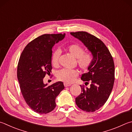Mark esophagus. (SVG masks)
<instances>
[{
  "label": "esophagus",
  "mask_w": 132,
  "mask_h": 132,
  "mask_svg": "<svg viewBox=\"0 0 132 132\" xmlns=\"http://www.w3.org/2000/svg\"><path fill=\"white\" fill-rule=\"evenodd\" d=\"M64 87H69V86H70L71 84H68V83H64Z\"/></svg>",
  "instance_id": "34e87169"
}]
</instances>
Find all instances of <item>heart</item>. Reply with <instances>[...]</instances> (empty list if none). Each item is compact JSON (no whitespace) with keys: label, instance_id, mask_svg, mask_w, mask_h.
Segmentation results:
<instances>
[{"label":"heart","instance_id":"1","mask_svg":"<svg viewBox=\"0 0 132 132\" xmlns=\"http://www.w3.org/2000/svg\"><path fill=\"white\" fill-rule=\"evenodd\" d=\"M66 51L71 56L76 58L77 63L81 70L87 71L93 62V55L89 52L84 51L82 46L78 44H72L66 47ZM60 51L55 50L52 53L51 58V63L54 66H57L59 63ZM78 71L76 69H63L56 73V78L58 80L66 83H71L75 80L78 76Z\"/></svg>","mask_w":132,"mask_h":132}]
</instances>
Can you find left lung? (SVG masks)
<instances>
[{
	"instance_id": "obj_1",
	"label": "left lung",
	"mask_w": 132,
	"mask_h": 132,
	"mask_svg": "<svg viewBox=\"0 0 132 132\" xmlns=\"http://www.w3.org/2000/svg\"><path fill=\"white\" fill-rule=\"evenodd\" d=\"M70 34L81 40L93 57L89 71L81 78L85 85L89 82L90 87L80 85L81 93L76 98V103L83 111L94 112L103 106L111 94L115 80L114 60L104 43L95 36L83 31Z\"/></svg>"
}]
</instances>
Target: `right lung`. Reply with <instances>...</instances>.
<instances>
[{
	"label": "right lung",
	"mask_w": 132,
	"mask_h": 132,
	"mask_svg": "<svg viewBox=\"0 0 132 132\" xmlns=\"http://www.w3.org/2000/svg\"><path fill=\"white\" fill-rule=\"evenodd\" d=\"M65 34H44L28 43L21 54L17 67L21 92L29 107L38 114H47L56 107L55 99L64 87L59 81L50 86L43 78L52 70V47Z\"/></svg>",
	"instance_id": "obj_1"
}]
</instances>
